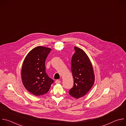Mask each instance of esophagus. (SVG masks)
Segmentation results:
<instances>
[{
	"mask_svg": "<svg viewBox=\"0 0 126 126\" xmlns=\"http://www.w3.org/2000/svg\"><path fill=\"white\" fill-rule=\"evenodd\" d=\"M61 82V81H60V80H56V81H55V83L56 84H59V83H60Z\"/></svg>",
	"mask_w": 126,
	"mask_h": 126,
	"instance_id": "1",
	"label": "esophagus"
}]
</instances>
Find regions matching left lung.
Here are the masks:
<instances>
[{
    "instance_id": "obj_1",
    "label": "left lung",
    "mask_w": 126,
    "mask_h": 126,
    "mask_svg": "<svg viewBox=\"0 0 126 126\" xmlns=\"http://www.w3.org/2000/svg\"><path fill=\"white\" fill-rule=\"evenodd\" d=\"M75 52L71 60V71L74 85L69 94L78 99L85 95L93 86L95 75L92 63L86 53L81 49L74 47Z\"/></svg>"
}]
</instances>
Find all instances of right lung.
<instances>
[{"mask_svg":"<svg viewBox=\"0 0 126 126\" xmlns=\"http://www.w3.org/2000/svg\"><path fill=\"white\" fill-rule=\"evenodd\" d=\"M51 49L38 46L31 50L26 56L21 70L23 84L35 96L47 93L54 80L46 73L45 62Z\"/></svg>","mask_w":126,"mask_h":126,"instance_id":"obj_1","label":"right lung"}]
</instances>
